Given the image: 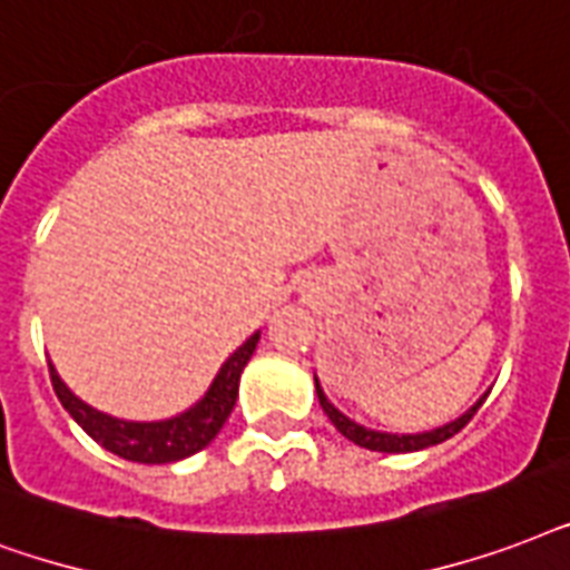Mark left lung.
<instances>
[{
	"label": "left lung",
	"mask_w": 570,
	"mask_h": 570,
	"mask_svg": "<svg viewBox=\"0 0 570 570\" xmlns=\"http://www.w3.org/2000/svg\"><path fill=\"white\" fill-rule=\"evenodd\" d=\"M315 392H317V401H321V407L324 413L330 416L335 428H338V434L347 436L351 443L363 445V449H372V452H386V454H399V452H419V449H428V445H436L454 436L461 428L475 416V410L482 407V401L488 399V392H484L482 399L475 401L473 407L461 413V416L454 419V422H445L440 428H431V431H422V434H390V431H374V428H365L360 422H354L351 416H345L342 410L335 407L333 401L326 399L324 390H321V381L315 377Z\"/></svg>",
	"instance_id": "1"
}]
</instances>
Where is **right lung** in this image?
Instances as JSON below:
<instances>
[{
	"label": "right lung",
	"mask_w": 570,
	"mask_h": 570,
	"mask_svg": "<svg viewBox=\"0 0 570 570\" xmlns=\"http://www.w3.org/2000/svg\"><path fill=\"white\" fill-rule=\"evenodd\" d=\"M258 338H262V333H253L235 354L225 360L214 383L207 386L205 395L193 407L178 413V416L160 419V422H127V419L100 413L68 390V383L61 381L52 363L50 381L61 407L68 410L70 416L77 419V425L95 443L104 445L106 452L118 454L125 461H136V464H171V461H184L189 454L202 452L219 434L225 419L235 410L240 374H244L246 363L253 360Z\"/></svg>",
	"instance_id": "obj_1"
}]
</instances>
